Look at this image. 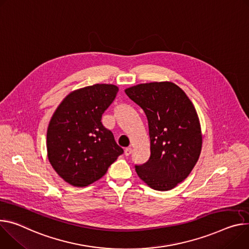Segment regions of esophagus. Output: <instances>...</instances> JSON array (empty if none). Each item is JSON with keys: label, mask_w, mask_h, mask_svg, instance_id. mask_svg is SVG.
<instances>
[{"label": "esophagus", "mask_w": 249, "mask_h": 249, "mask_svg": "<svg viewBox=\"0 0 249 249\" xmlns=\"http://www.w3.org/2000/svg\"><path fill=\"white\" fill-rule=\"evenodd\" d=\"M131 153H132V149H131L130 147H128V148H126V149L124 150V155H125V156H129Z\"/></svg>", "instance_id": "1"}]
</instances>
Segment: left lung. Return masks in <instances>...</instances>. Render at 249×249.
I'll use <instances>...</instances> for the list:
<instances>
[{
  "label": "left lung",
  "mask_w": 249,
  "mask_h": 249,
  "mask_svg": "<svg viewBox=\"0 0 249 249\" xmlns=\"http://www.w3.org/2000/svg\"><path fill=\"white\" fill-rule=\"evenodd\" d=\"M145 112L151 155L136 165L139 178L157 191H170L191 174L201 151L196 108L183 89L170 81L141 83L125 89Z\"/></svg>",
  "instance_id": "8db88e82"
}]
</instances>
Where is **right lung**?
<instances>
[{"label":"right lung","mask_w":249,"mask_h":249,"mask_svg":"<svg viewBox=\"0 0 249 249\" xmlns=\"http://www.w3.org/2000/svg\"><path fill=\"white\" fill-rule=\"evenodd\" d=\"M118 90L113 84L74 90L53 113L47 133L48 158L57 175L71 186L96 182L123 154L112 132L101 123Z\"/></svg>","instance_id":"add662e5"}]
</instances>
